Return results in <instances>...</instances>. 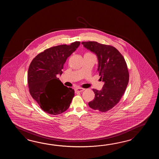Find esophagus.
I'll use <instances>...</instances> for the list:
<instances>
[{
  "label": "esophagus",
  "mask_w": 159,
  "mask_h": 159,
  "mask_svg": "<svg viewBox=\"0 0 159 159\" xmlns=\"http://www.w3.org/2000/svg\"><path fill=\"white\" fill-rule=\"evenodd\" d=\"M84 90V89H82V88H76L75 89V91H76V92H82V91H83Z\"/></svg>",
  "instance_id": "34e87169"
}]
</instances>
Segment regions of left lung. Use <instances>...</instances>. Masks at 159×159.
Instances as JSON below:
<instances>
[{"label":"left lung","instance_id":"8db88e82","mask_svg":"<svg viewBox=\"0 0 159 159\" xmlns=\"http://www.w3.org/2000/svg\"><path fill=\"white\" fill-rule=\"evenodd\" d=\"M82 44L97 56V70L105 83L101 90L93 89L95 98L88 105L95 110L107 111L119 102L129 83V70L125 60L115 48L110 45L96 41L82 42Z\"/></svg>","mask_w":159,"mask_h":159}]
</instances>
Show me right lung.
<instances>
[{"label":"right lung","instance_id":"1","mask_svg":"<svg viewBox=\"0 0 159 159\" xmlns=\"http://www.w3.org/2000/svg\"><path fill=\"white\" fill-rule=\"evenodd\" d=\"M80 45V41H75L48 48L30 63L28 71L30 95L48 114L58 115L70 106L75 90L64 86L57 76L62 74L66 60Z\"/></svg>","mask_w":159,"mask_h":159}]
</instances>
